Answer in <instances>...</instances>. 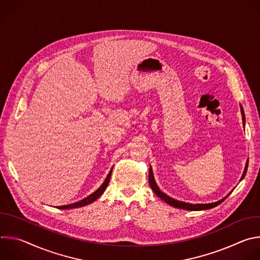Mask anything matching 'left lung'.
I'll return each mask as SVG.
<instances>
[{
  "mask_svg": "<svg viewBox=\"0 0 260 260\" xmlns=\"http://www.w3.org/2000/svg\"><path fill=\"white\" fill-rule=\"evenodd\" d=\"M241 113H242V118H243V121H244V124H245V114H244V110L243 108L241 107ZM247 169H248V161L246 162V166H245V170H244V173L240 179V181H242L247 173ZM149 184L151 186V189L154 191V193L159 198L161 199L162 201H165L167 204H169L170 206L172 207H175V208H178V209H183V210H187V211H202V210H209V209H212L218 205H220L222 202H223L231 193H229L225 198L221 199L220 201H217L215 203H210V204H189V203H185V202H181V201H177L171 197H169L168 194H166L165 192H162L159 187L157 186V184L154 180V176H153V172H152V168L150 166L149 168Z\"/></svg>",
  "mask_w": 260,
  "mask_h": 260,
  "instance_id": "left-lung-1",
  "label": "left lung"
}]
</instances>
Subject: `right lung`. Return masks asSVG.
Returning <instances> with one entry per match:
<instances>
[{"instance_id":"right-lung-1","label":"right lung","mask_w":260,"mask_h":260,"mask_svg":"<svg viewBox=\"0 0 260 260\" xmlns=\"http://www.w3.org/2000/svg\"><path fill=\"white\" fill-rule=\"evenodd\" d=\"M112 170L113 168L111 169V171L109 172L108 176L106 177L105 181L103 182V184L101 185V186L91 194H89L88 197H86L85 199L79 201V202H76V203H73V204H70V205H64V206H58V207H55L57 209H60V210H68V209H76V208H80V207H84L86 205H89L91 203H93L95 200H98L103 193L104 191L106 190L108 184H109V181H110V178H111V174H112Z\"/></svg>"}]
</instances>
